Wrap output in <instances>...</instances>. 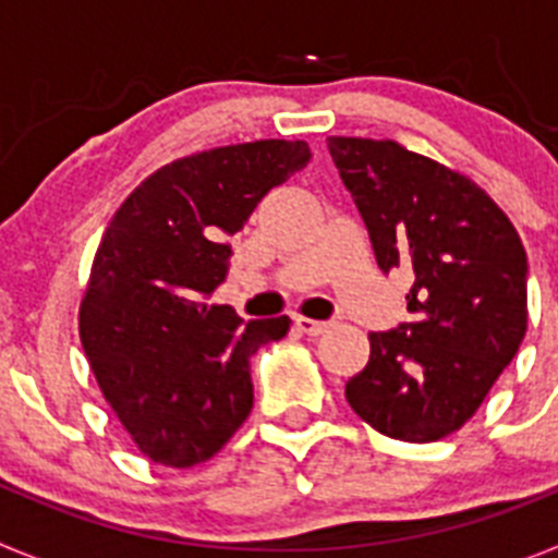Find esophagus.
<instances>
[{
	"label": "esophagus",
	"instance_id": "34e87169",
	"mask_svg": "<svg viewBox=\"0 0 558 558\" xmlns=\"http://www.w3.org/2000/svg\"><path fill=\"white\" fill-rule=\"evenodd\" d=\"M295 329L304 335H324L329 329L327 322H313V318H295Z\"/></svg>",
	"mask_w": 558,
	"mask_h": 558
}]
</instances>
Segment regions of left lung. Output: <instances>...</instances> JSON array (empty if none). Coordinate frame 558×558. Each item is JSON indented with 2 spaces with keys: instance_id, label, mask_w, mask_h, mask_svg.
<instances>
[{
  "instance_id": "1",
  "label": "left lung",
  "mask_w": 558,
  "mask_h": 558,
  "mask_svg": "<svg viewBox=\"0 0 558 558\" xmlns=\"http://www.w3.org/2000/svg\"><path fill=\"white\" fill-rule=\"evenodd\" d=\"M383 270L411 268L413 322L372 332L347 399L388 438L461 430L529 329V259L506 211L472 179L393 140L329 136Z\"/></svg>"
}]
</instances>
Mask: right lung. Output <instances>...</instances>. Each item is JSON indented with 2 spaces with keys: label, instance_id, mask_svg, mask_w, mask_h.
Listing matches in <instances>:
<instances>
[{
  "label": "right lung",
  "instance_id": "1",
  "mask_svg": "<svg viewBox=\"0 0 558 558\" xmlns=\"http://www.w3.org/2000/svg\"><path fill=\"white\" fill-rule=\"evenodd\" d=\"M310 161L304 142L211 147L147 175L117 209L81 302V343L113 416L161 466L209 461L254 405L248 360L290 318L209 304L229 236Z\"/></svg>",
  "mask_w": 558,
  "mask_h": 558
}]
</instances>
